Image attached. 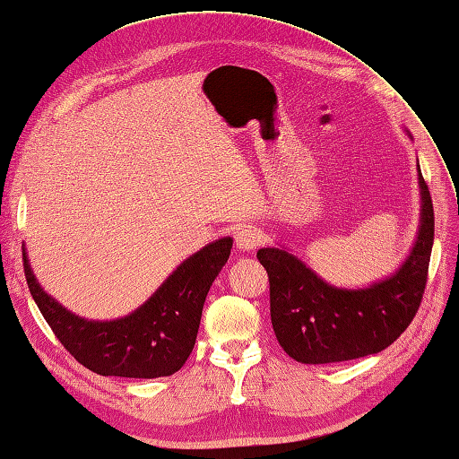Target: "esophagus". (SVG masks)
<instances>
[{"label":"esophagus","instance_id":"esophagus-1","mask_svg":"<svg viewBox=\"0 0 459 459\" xmlns=\"http://www.w3.org/2000/svg\"><path fill=\"white\" fill-rule=\"evenodd\" d=\"M264 236L259 228H253V226H243L238 233H236V245L238 249L241 251H253L259 247L263 243Z\"/></svg>","mask_w":459,"mask_h":459}]
</instances>
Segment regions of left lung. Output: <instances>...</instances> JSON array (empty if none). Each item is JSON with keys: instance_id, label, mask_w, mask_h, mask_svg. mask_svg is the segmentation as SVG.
Returning <instances> with one entry per match:
<instances>
[{"instance_id": "1", "label": "left lung", "mask_w": 459, "mask_h": 459, "mask_svg": "<svg viewBox=\"0 0 459 459\" xmlns=\"http://www.w3.org/2000/svg\"><path fill=\"white\" fill-rule=\"evenodd\" d=\"M420 226L412 251L385 281L334 288L286 249L256 259L271 282V321L278 342L301 364H333L377 354L399 339L419 311L434 241V208L419 167Z\"/></svg>"}]
</instances>
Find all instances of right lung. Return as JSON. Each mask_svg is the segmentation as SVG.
<instances>
[{
  "mask_svg": "<svg viewBox=\"0 0 459 459\" xmlns=\"http://www.w3.org/2000/svg\"><path fill=\"white\" fill-rule=\"evenodd\" d=\"M231 245V238H221L196 251L145 304L113 321H89L72 314L40 288L25 249L23 264L42 317L77 362L99 376L148 379L175 374L191 356L204 299L230 259Z\"/></svg>",
  "mask_w": 459,
  "mask_h": 459,
  "instance_id": "obj_1",
  "label": "right lung"
}]
</instances>
